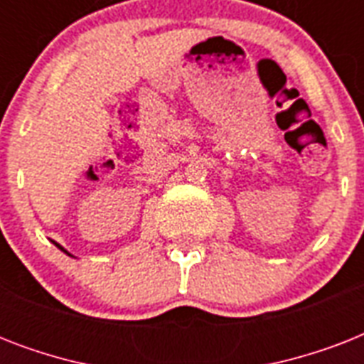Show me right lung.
I'll return each instance as SVG.
<instances>
[{
  "label": "right lung",
  "instance_id": "1",
  "mask_svg": "<svg viewBox=\"0 0 364 364\" xmlns=\"http://www.w3.org/2000/svg\"><path fill=\"white\" fill-rule=\"evenodd\" d=\"M56 247H58V249H62V251H64V253H68V251H65V249L62 247V245H60V243H56ZM68 255H70V253H68ZM70 257H73V255H70Z\"/></svg>",
  "mask_w": 364,
  "mask_h": 364
}]
</instances>
